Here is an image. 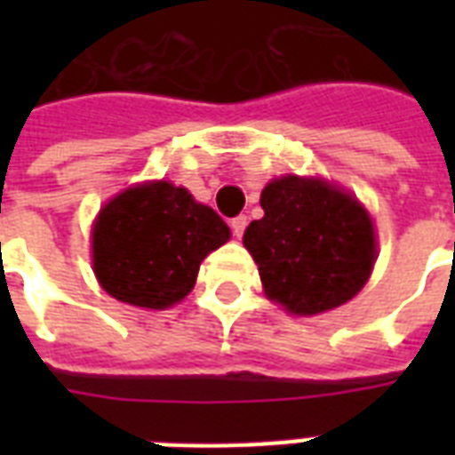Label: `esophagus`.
<instances>
[{
    "instance_id": "obj_1",
    "label": "esophagus",
    "mask_w": 455,
    "mask_h": 455,
    "mask_svg": "<svg viewBox=\"0 0 455 455\" xmlns=\"http://www.w3.org/2000/svg\"><path fill=\"white\" fill-rule=\"evenodd\" d=\"M245 227H248V217H245V214H238V217L231 220V234H234L235 238H241V235L245 234Z\"/></svg>"
}]
</instances>
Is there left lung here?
Wrapping results in <instances>:
<instances>
[{"mask_svg":"<svg viewBox=\"0 0 455 455\" xmlns=\"http://www.w3.org/2000/svg\"><path fill=\"white\" fill-rule=\"evenodd\" d=\"M262 220L245 228L269 299L292 314L349 302L371 276L375 234L366 210L318 179L283 177L262 191Z\"/></svg>","mask_w":455,"mask_h":455,"instance_id":"left-lung-1","label":"left lung"}]
</instances>
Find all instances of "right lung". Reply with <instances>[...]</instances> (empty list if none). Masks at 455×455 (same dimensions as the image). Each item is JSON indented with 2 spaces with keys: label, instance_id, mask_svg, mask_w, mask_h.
<instances>
[{
  "label": "right lung",
  "instance_id": "obj_1",
  "mask_svg": "<svg viewBox=\"0 0 455 455\" xmlns=\"http://www.w3.org/2000/svg\"><path fill=\"white\" fill-rule=\"evenodd\" d=\"M228 227L186 188L156 181L120 193L94 227V271L120 302L164 309L191 292L200 262Z\"/></svg>",
  "mask_w": 455,
  "mask_h": 455
}]
</instances>
